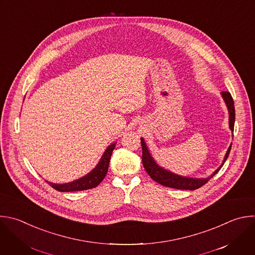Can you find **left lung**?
<instances>
[{"label":"left lung","mask_w":255,"mask_h":255,"mask_svg":"<svg viewBox=\"0 0 255 255\" xmlns=\"http://www.w3.org/2000/svg\"><path fill=\"white\" fill-rule=\"evenodd\" d=\"M221 95L226 103V106L228 108V112H229V127L231 129V131L234 130V121H235V109H234V102L233 99L231 97V94L228 91H222ZM141 146H142V163L143 166L145 168V170L147 171V173L149 174V176L156 181L157 183L166 186V187H170V188H175V189H184V190H195L198 189L199 187L203 186L204 184H206L208 182V180H210L219 170L221 169V167L223 166V164L225 163L226 159L228 158L229 152L231 150V146L232 144H230L222 165L217 169L216 171L213 172V174L210 177L207 178H188V177H183V176H179L177 174L171 173L170 171H167L165 169L161 168L160 166H158L156 164V162L153 160V158L151 157L147 146L143 140V138H141Z\"/></svg>","instance_id":"1"}]
</instances>
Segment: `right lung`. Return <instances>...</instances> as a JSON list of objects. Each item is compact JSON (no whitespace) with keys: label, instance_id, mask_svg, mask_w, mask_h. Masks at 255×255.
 <instances>
[{"label":"right lung","instance_id":"right-lung-1","mask_svg":"<svg viewBox=\"0 0 255 255\" xmlns=\"http://www.w3.org/2000/svg\"><path fill=\"white\" fill-rule=\"evenodd\" d=\"M115 143L110 145L106 151L104 152L101 160L99 161L98 165L93 169V170L88 173L86 176H84L78 180H75L70 183L66 184H54V183H49L54 189L61 191V192H72V191H82V190H87L91 188H95L98 186L102 180L105 178L107 171H108V167H109V162L110 158L112 155V152L115 148Z\"/></svg>","mask_w":255,"mask_h":255}]
</instances>
